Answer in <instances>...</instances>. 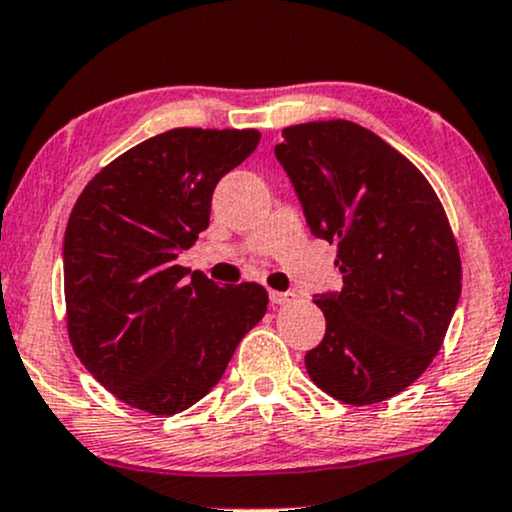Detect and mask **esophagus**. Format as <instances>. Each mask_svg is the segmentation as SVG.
Here are the masks:
<instances>
[{
    "label": "esophagus",
    "mask_w": 512,
    "mask_h": 512,
    "mask_svg": "<svg viewBox=\"0 0 512 512\" xmlns=\"http://www.w3.org/2000/svg\"><path fill=\"white\" fill-rule=\"evenodd\" d=\"M294 299H297V294H294V292H270V302H273L275 306L292 304Z\"/></svg>",
    "instance_id": "1"
}]
</instances>
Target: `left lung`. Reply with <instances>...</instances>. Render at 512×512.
Instances as JSON below:
<instances>
[{"label": "left lung", "mask_w": 512, "mask_h": 512, "mask_svg": "<svg viewBox=\"0 0 512 512\" xmlns=\"http://www.w3.org/2000/svg\"><path fill=\"white\" fill-rule=\"evenodd\" d=\"M285 167L318 239L338 242L342 290L306 352L311 381L345 405H374L429 369L462 290L458 242L426 177L364 126L328 119L282 129Z\"/></svg>", "instance_id": "8db88e82"}]
</instances>
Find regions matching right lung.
<instances>
[{
  "instance_id": "right-lung-1",
  "label": "right lung",
  "mask_w": 512,
  "mask_h": 512,
  "mask_svg": "<svg viewBox=\"0 0 512 512\" xmlns=\"http://www.w3.org/2000/svg\"><path fill=\"white\" fill-rule=\"evenodd\" d=\"M256 129H172L102 167L64 234L66 330L81 364L117 400L170 417L220 381L261 321L256 282L220 287L177 266L208 227L210 198L254 153Z\"/></svg>"
}]
</instances>
